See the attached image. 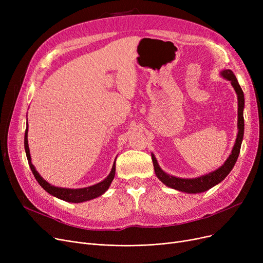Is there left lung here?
Returning a JSON list of instances; mask_svg holds the SVG:
<instances>
[{"mask_svg":"<svg viewBox=\"0 0 263 263\" xmlns=\"http://www.w3.org/2000/svg\"><path fill=\"white\" fill-rule=\"evenodd\" d=\"M220 74H222V77L225 78L226 80L230 81L232 87L234 88V90H236L238 96V130L239 132H238L237 140H236V143H234L231 154L222 166L217 168L216 171L197 178H192V179L179 178V177H175L166 174L159 166V163L155 155L151 154V158H153V162H154L155 173L157 177L168 187L181 191L184 193H191V194L192 193L193 194H196V193H202L204 191H208L209 189L213 187L214 185L218 184L219 182H222L224 180V179L228 176V174L231 172L232 167L234 166V164H236L238 160L243 135H244V117H243L244 93L236 76L233 74V72L230 70V69H225V70L220 72Z\"/></svg>","mask_w":263,"mask_h":263,"instance_id":"1","label":"left lung"}]
</instances>
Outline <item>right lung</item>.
Listing matches in <instances>:
<instances>
[{"instance_id":"1","label":"right lung","mask_w":263,"mask_h":263,"mask_svg":"<svg viewBox=\"0 0 263 263\" xmlns=\"http://www.w3.org/2000/svg\"><path fill=\"white\" fill-rule=\"evenodd\" d=\"M27 131H29V126L26 124V130H25V134H24V148H25L27 161H29V165H30L31 171H32L35 179L38 181L40 186L43 187L45 191H47L49 194L58 197L62 200L68 201V202L78 203V202L87 201V200L99 197L107 191V189L109 187L110 183H112L113 179L115 177V167H116L115 162L113 164L112 171H110V173L108 174V176L104 179V180L99 183H97V184H93L91 186L83 187V189H66V187H58V186L51 185L49 182H47L45 180L43 177L39 175V173L36 171L35 166L32 164L30 149H29V142H27Z\"/></svg>"}]
</instances>
